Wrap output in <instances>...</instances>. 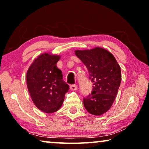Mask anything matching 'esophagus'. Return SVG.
<instances>
[{
    "label": "esophagus",
    "mask_w": 149,
    "mask_h": 149,
    "mask_svg": "<svg viewBox=\"0 0 149 149\" xmlns=\"http://www.w3.org/2000/svg\"><path fill=\"white\" fill-rule=\"evenodd\" d=\"M70 88L72 91H76L77 89V86L75 85V84H72V85L70 86Z\"/></svg>",
    "instance_id": "obj_1"
}]
</instances>
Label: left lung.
Listing matches in <instances>:
<instances>
[{
	"label": "left lung",
	"mask_w": 149,
	"mask_h": 149,
	"mask_svg": "<svg viewBox=\"0 0 149 149\" xmlns=\"http://www.w3.org/2000/svg\"><path fill=\"white\" fill-rule=\"evenodd\" d=\"M74 52L87 68L93 82L92 93L83 99L84 108L93 115H102L111 108L117 95L121 82L120 66L113 54L103 48Z\"/></svg>",
	"instance_id": "left-lung-1"
}]
</instances>
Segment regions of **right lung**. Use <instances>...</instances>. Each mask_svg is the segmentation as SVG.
<instances>
[{
    "mask_svg": "<svg viewBox=\"0 0 149 149\" xmlns=\"http://www.w3.org/2000/svg\"><path fill=\"white\" fill-rule=\"evenodd\" d=\"M61 56L43 53L35 59L26 72L28 91L40 111L52 113L61 108L69 86L56 67Z\"/></svg>",
    "mask_w": 149,
    "mask_h": 149,
    "instance_id": "1",
    "label": "right lung"
}]
</instances>
